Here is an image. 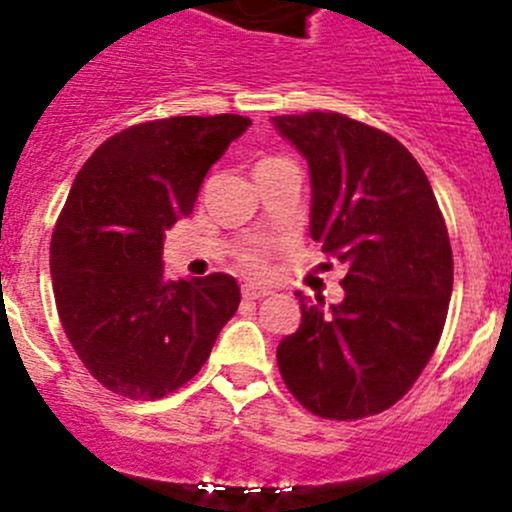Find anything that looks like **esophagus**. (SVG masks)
<instances>
[{
  "label": "esophagus",
  "instance_id": "34e87169",
  "mask_svg": "<svg viewBox=\"0 0 512 512\" xmlns=\"http://www.w3.org/2000/svg\"><path fill=\"white\" fill-rule=\"evenodd\" d=\"M242 295H245L247 300H260V298H265V295H270V290L262 288V285L247 283V285H242Z\"/></svg>",
  "mask_w": 512,
  "mask_h": 512
}]
</instances>
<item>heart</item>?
<instances>
[{
  "label": "heart",
  "instance_id": "1",
  "mask_svg": "<svg viewBox=\"0 0 512 512\" xmlns=\"http://www.w3.org/2000/svg\"><path fill=\"white\" fill-rule=\"evenodd\" d=\"M262 161H270V159H262ZM240 265L250 272H262L265 270V262H267V245L262 242H255V245H247L242 247L240 255H237Z\"/></svg>",
  "mask_w": 512,
  "mask_h": 512
}]
</instances>
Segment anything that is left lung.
Here are the masks:
<instances>
[{"instance_id": "8db88e82", "label": "left lung", "mask_w": 512, "mask_h": 512, "mask_svg": "<svg viewBox=\"0 0 512 512\" xmlns=\"http://www.w3.org/2000/svg\"><path fill=\"white\" fill-rule=\"evenodd\" d=\"M308 159L310 234L346 262V298H300V328L278 346L290 394L323 419L394 407L424 371L452 295L447 224L422 166L394 136L341 113L272 118Z\"/></svg>"}]
</instances>
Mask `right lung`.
Segmentation results:
<instances>
[{
  "mask_svg": "<svg viewBox=\"0 0 512 512\" xmlns=\"http://www.w3.org/2000/svg\"><path fill=\"white\" fill-rule=\"evenodd\" d=\"M237 113L136 123L100 143L50 242L55 305L85 369L154 401L199 374L240 305L232 275L164 278V234L189 217L209 166L250 126Z\"/></svg>",
  "mask_w": 512,
  "mask_h": 512,
  "instance_id": "right-lung-1",
  "label": "right lung"
}]
</instances>
